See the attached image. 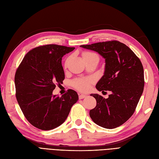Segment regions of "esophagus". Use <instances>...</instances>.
I'll return each instance as SVG.
<instances>
[{
	"mask_svg": "<svg viewBox=\"0 0 159 159\" xmlns=\"http://www.w3.org/2000/svg\"><path fill=\"white\" fill-rule=\"evenodd\" d=\"M86 97V95H84V94H80L79 95V99H82L84 98H85Z\"/></svg>",
	"mask_w": 159,
	"mask_h": 159,
	"instance_id": "34e87169",
	"label": "esophagus"
}]
</instances>
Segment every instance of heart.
Listing matches in <instances>:
<instances>
[{
	"instance_id": "b5f03b06",
	"label": "heart",
	"mask_w": 159,
	"mask_h": 159,
	"mask_svg": "<svg viewBox=\"0 0 159 159\" xmlns=\"http://www.w3.org/2000/svg\"><path fill=\"white\" fill-rule=\"evenodd\" d=\"M94 54V53L92 52H85L82 54L83 59L85 60ZM92 82L93 80L91 78H80L76 79L72 81V85L76 89L81 91V92H84V91H86L89 88L90 85Z\"/></svg>"
}]
</instances>
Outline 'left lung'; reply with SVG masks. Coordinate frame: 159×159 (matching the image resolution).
Listing matches in <instances>:
<instances>
[{
  "instance_id": "obj_1",
  "label": "left lung",
  "mask_w": 159,
  "mask_h": 159,
  "mask_svg": "<svg viewBox=\"0 0 159 159\" xmlns=\"http://www.w3.org/2000/svg\"><path fill=\"white\" fill-rule=\"evenodd\" d=\"M80 46L98 52L105 59L104 75L96 88L111 92L107 99L91 94L97 105L90 110V117L105 129L121 125L134 113L143 93L145 80L141 60L127 46L117 40Z\"/></svg>"
}]
</instances>
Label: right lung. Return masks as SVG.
Here are the masks:
<instances>
[{"instance_id":"1","label":"right lung","mask_w":159,"mask_h":159,"mask_svg":"<svg viewBox=\"0 0 159 159\" xmlns=\"http://www.w3.org/2000/svg\"><path fill=\"white\" fill-rule=\"evenodd\" d=\"M74 49L57 44L34 48L16 71L17 102L28 122L38 129L48 131L61 125L78 102V95L73 89L61 97L52 94L56 85L65 78L61 57Z\"/></svg>"}]
</instances>
